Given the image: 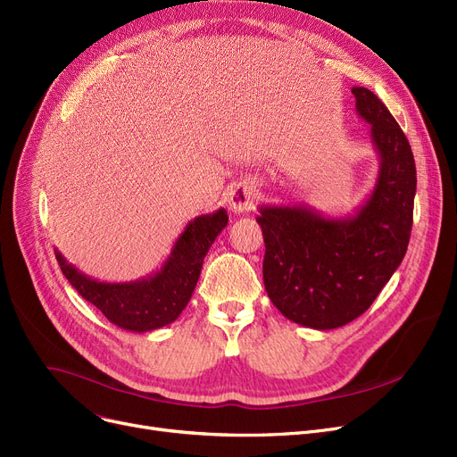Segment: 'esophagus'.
<instances>
[{
    "instance_id": "obj_1",
    "label": "esophagus",
    "mask_w": 457,
    "mask_h": 457,
    "mask_svg": "<svg viewBox=\"0 0 457 457\" xmlns=\"http://www.w3.org/2000/svg\"><path fill=\"white\" fill-rule=\"evenodd\" d=\"M229 207L233 212H250L255 207V185L250 181L237 183L229 192Z\"/></svg>"
}]
</instances>
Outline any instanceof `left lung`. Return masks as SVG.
Instances as JSON below:
<instances>
[{"label":"left lung","instance_id":"left-lung-1","mask_svg":"<svg viewBox=\"0 0 457 457\" xmlns=\"http://www.w3.org/2000/svg\"><path fill=\"white\" fill-rule=\"evenodd\" d=\"M352 94L379 157L365 204L346 216L309 205H261L255 219L267 248L269 298L283 317L320 331L341 328L372 305L400 267L413 226L417 168L410 142L374 92L353 87Z\"/></svg>","mask_w":457,"mask_h":457}]
</instances>
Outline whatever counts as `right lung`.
Masks as SVG:
<instances>
[{"label":"right lung","instance_id":"add662e5","mask_svg":"<svg viewBox=\"0 0 457 457\" xmlns=\"http://www.w3.org/2000/svg\"><path fill=\"white\" fill-rule=\"evenodd\" d=\"M226 226L228 212L222 207L196 216L178 237L162 267L135 281H98L79 272L57 248L55 257L70 285L109 322L135 333L154 331L181 315L200 279L204 257Z\"/></svg>","mask_w":457,"mask_h":457}]
</instances>
